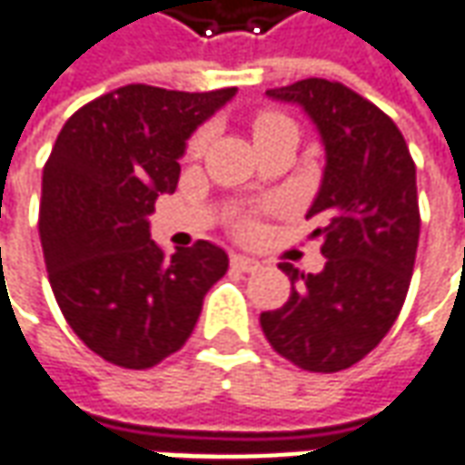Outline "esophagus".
I'll use <instances>...</instances> for the list:
<instances>
[{
	"label": "esophagus",
	"instance_id": "1",
	"mask_svg": "<svg viewBox=\"0 0 465 465\" xmlns=\"http://www.w3.org/2000/svg\"><path fill=\"white\" fill-rule=\"evenodd\" d=\"M232 267L233 270H242V272H257L260 262L252 260V257H244V254H232Z\"/></svg>",
	"mask_w": 465,
	"mask_h": 465
}]
</instances>
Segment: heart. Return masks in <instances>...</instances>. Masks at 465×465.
<instances>
[{
  "label": "heart",
  "instance_id": "1",
  "mask_svg": "<svg viewBox=\"0 0 465 465\" xmlns=\"http://www.w3.org/2000/svg\"><path fill=\"white\" fill-rule=\"evenodd\" d=\"M285 125H293V121L281 115V113H262V115L254 118L252 131H254V138H262L267 136V134H272V131H278V128H285ZM205 141H208V131H198L195 136L190 138V143H187V153H190V156H198V153L203 152V146H205ZM252 229H254V221L249 216H244L239 221V232L249 233Z\"/></svg>",
  "mask_w": 465,
  "mask_h": 465
}]
</instances>
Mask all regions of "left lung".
Instances as JSON below:
<instances>
[{
	"label": "left lung",
	"instance_id": "8db88e82",
	"mask_svg": "<svg viewBox=\"0 0 465 465\" xmlns=\"http://www.w3.org/2000/svg\"><path fill=\"white\" fill-rule=\"evenodd\" d=\"M267 94L301 104L324 141V180L306 218L327 262L316 275L282 262L291 296L260 324L285 361L337 373L361 362L404 306L420 244L417 167L396 123L340 82L312 76Z\"/></svg>",
	"mask_w": 465,
	"mask_h": 465
}]
</instances>
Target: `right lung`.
Segmentation results:
<instances>
[{
  "instance_id": "add662e5",
  "label": "right lung",
  "mask_w": 465,
  "mask_h": 465,
  "mask_svg": "<svg viewBox=\"0 0 465 465\" xmlns=\"http://www.w3.org/2000/svg\"><path fill=\"white\" fill-rule=\"evenodd\" d=\"M233 92L125 84L58 134L43 167V260L64 319L103 361L146 371L177 352L229 270L211 242L164 254L146 216L174 193L184 141Z\"/></svg>"
}]
</instances>
